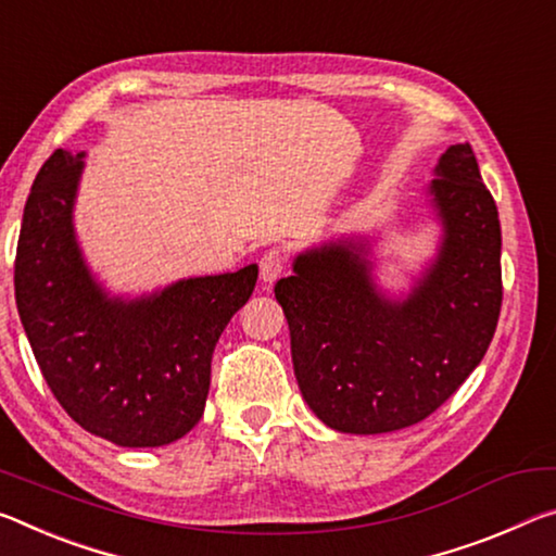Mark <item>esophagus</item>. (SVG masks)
Returning <instances> with one entry per match:
<instances>
[{"label": "esophagus", "instance_id": "1", "mask_svg": "<svg viewBox=\"0 0 556 556\" xmlns=\"http://www.w3.org/2000/svg\"><path fill=\"white\" fill-rule=\"evenodd\" d=\"M287 269V257L281 250H267L260 260V275L264 281H275L281 277V271Z\"/></svg>", "mask_w": 556, "mask_h": 556}]
</instances>
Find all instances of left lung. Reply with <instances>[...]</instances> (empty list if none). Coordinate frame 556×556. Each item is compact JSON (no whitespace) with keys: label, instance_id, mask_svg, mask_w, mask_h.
Segmentation results:
<instances>
[{"label":"left lung","instance_id":"8db88e82","mask_svg":"<svg viewBox=\"0 0 556 556\" xmlns=\"http://www.w3.org/2000/svg\"><path fill=\"white\" fill-rule=\"evenodd\" d=\"M430 195L443 247L405 302L376 292L364 244L299 254L277 302L304 401L341 433L408 428L460 389L488 351L502 306L500 217L468 143L451 146Z\"/></svg>","mask_w":556,"mask_h":556}]
</instances>
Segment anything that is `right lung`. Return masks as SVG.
Returning a JSON list of instances; mask_svg holds the SVG:
<instances>
[{"label":"right lung","instance_id":"right-lung-1","mask_svg":"<svg viewBox=\"0 0 556 556\" xmlns=\"http://www.w3.org/2000/svg\"><path fill=\"white\" fill-rule=\"evenodd\" d=\"M81 155L41 165L24 207L14 294L51 393L88 433L126 447L182 438L202 418L219 333L250 299L257 264L121 302L78 252L72 207Z\"/></svg>","mask_w":556,"mask_h":556}]
</instances>
